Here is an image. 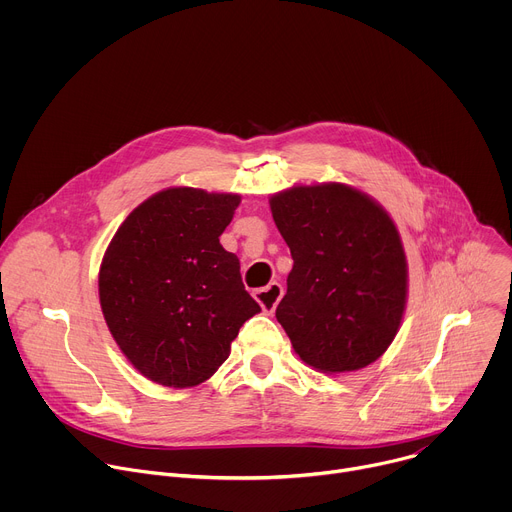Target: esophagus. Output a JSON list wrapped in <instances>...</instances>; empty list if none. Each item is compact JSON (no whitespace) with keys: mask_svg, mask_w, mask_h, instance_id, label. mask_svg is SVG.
Instances as JSON below:
<instances>
[{"mask_svg":"<svg viewBox=\"0 0 512 512\" xmlns=\"http://www.w3.org/2000/svg\"><path fill=\"white\" fill-rule=\"evenodd\" d=\"M283 296V287L277 281H271L267 287H261L255 291V300L259 302V306L263 308V312L271 314L275 312L279 300Z\"/></svg>","mask_w":512,"mask_h":512,"instance_id":"esophagus-1","label":"esophagus"}]
</instances>
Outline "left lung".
<instances>
[{"mask_svg": "<svg viewBox=\"0 0 512 512\" xmlns=\"http://www.w3.org/2000/svg\"><path fill=\"white\" fill-rule=\"evenodd\" d=\"M294 267L275 310L298 356L320 373L369 367L393 342L407 304V259L393 218L338 182L269 198Z\"/></svg>", "mask_w": 512, "mask_h": 512, "instance_id": "1", "label": "left lung"}]
</instances>
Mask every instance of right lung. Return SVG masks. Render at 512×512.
Here are the masks:
<instances>
[{
	"instance_id": "right-lung-1",
	"label": "right lung",
	"mask_w": 512,
	"mask_h": 512,
	"mask_svg": "<svg viewBox=\"0 0 512 512\" xmlns=\"http://www.w3.org/2000/svg\"><path fill=\"white\" fill-rule=\"evenodd\" d=\"M239 202V194L168 188L143 200L111 239L99 271L101 310L145 379L174 389L204 383L261 312L237 255L218 241Z\"/></svg>"
}]
</instances>
